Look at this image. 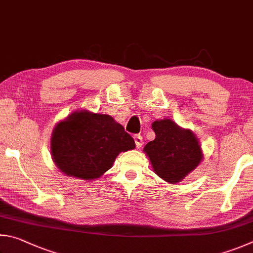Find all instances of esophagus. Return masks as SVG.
Instances as JSON below:
<instances>
[{
    "instance_id": "esophagus-1",
    "label": "esophagus",
    "mask_w": 253,
    "mask_h": 253,
    "mask_svg": "<svg viewBox=\"0 0 253 253\" xmlns=\"http://www.w3.org/2000/svg\"><path fill=\"white\" fill-rule=\"evenodd\" d=\"M133 139H134V142H135V145H136V148H141L142 147V143H143V139H142V135L141 134H134V136H133Z\"/></svg>"
}]
</instances>
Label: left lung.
Masks as SVG:
<instances>
[{"label":"left lung","instance_id":"left-lung-1","mask_svg":"<svg viewBox=\"0 0 253 253\" xmlns=\"http://www.w3.org/2000/svg\"><path fill=\"white\" fill-rule=\"evenodd\" d=\"M156 139L144 147L156 173L170 183L182 180L202 160L201 148L190 130L169 119L152 124Z\"/></svg>","mask_w":253,"mask_h":253}]
</instances>
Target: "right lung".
<instances>
[{"label": "right lung", "mask_w": 253, "mask_h": 253, "mask_svg": "<svg viewBox=\"0 0 253 253\" xmlns=\"http://www.w3.org/2000/svg\"><path fill=\"white\" fill-rule=\"evenodd\" d=\"M132 136L108 114L80 111L53 131L51 153L66 175L97 179L112 167L120 152L134 149Z\"/></svg>", "instance_id": "1"}]
</instances>
